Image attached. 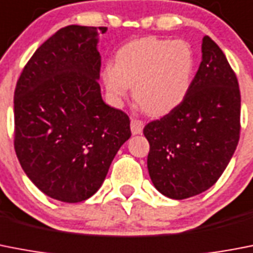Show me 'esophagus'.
I'll use <instances>...</instances> for the list:
<instances>
[{"mask_svg":"<svg viewBox=\"0 0 253 253\" xmlns=\"http://www.w3.org/2000/svg\"><path fill=\"white\" fill-rule=\"evenodd\" d=\"M144 128V122L140 120H136V118H132L131 120V131H132L133 135H137V133L143 132Z\"/></svg>","mask_w":253,"mask_h":253,"instance_id":"34e87169","label":"esophagus"}]
</instances>
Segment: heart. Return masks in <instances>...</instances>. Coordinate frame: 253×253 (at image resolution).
I'll return each instance as SVG.
<instances>
[{
    "label": "heart",
    "mask_w": 253,
    "mask_h": 253,
    "mask_svg": "<svg viewBox=\"0 0 253 253\" xmlns=\"http://www.w3.org/2000/svg\"><path fill=\"white\" fill-rule=\"evenodd\" d=\"M194 74V54L184 41L144 37L127 42L116 54V65L101 72L103 84L114 103L133 87V100L146 114L165 116L188 95Z\"/></svg>",
    "instance_id": "1"
}]
</instances>
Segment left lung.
I'll return each instance as SVG.
<instances>
[{
	"mask_svg": "<svg viewBox=\"0 0 253 253\" xmlns=\"http://www.w3.org/2000/svg\"><path fill=\"white\" fill-rule=\"evenodd\" d=\"M143 132L150 145V179L169 198L201 194L222 175L241 135V91L233 68L209 36L185 99Z\"/></svg>",
	"mask_w": 253,
	"mask_h": 253,
	"instance_id": "1",
	"label": "left lung"
}]
</instances>
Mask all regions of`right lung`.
I'll return each mask as SVG.
<instances>
[{
    "mask_svg": "<svg viewBox=\"0 0 253 253\" xmlns=\"http://www.w3.org/2000/svg\"><path fill=\"white\" fill-rule=\"evenodd\" d=\"M105 27L68 25L40 46L14 92V148L42 193L77 203L99 190L130 118L101 99L97 33Z\"/></svg>",
    "mask_w": 253,
    "mask_h": 253,
    "instance_id": "right-lung-1",
    "label": "right lung"
}]
</instances>
